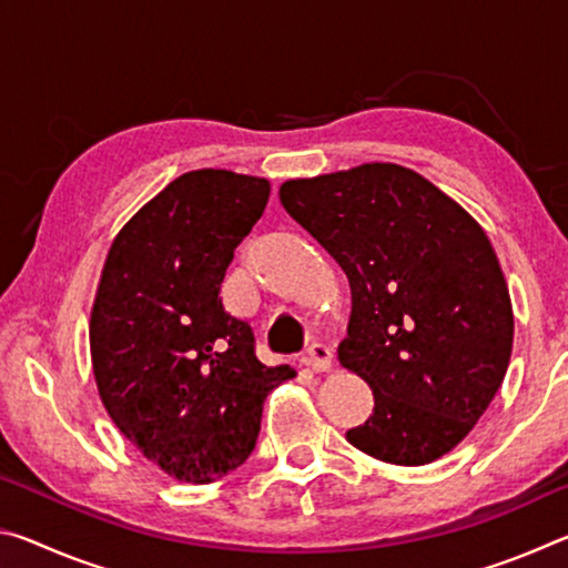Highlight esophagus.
Returning a JSON list of instances; mask_svg holds the SVG:
<instances>
[{"label":"esophagus","mask_w":568,"mask_h":568,"mask_svg":"<svg viewBox=\"0 0 568 568\" xmlns=\"http://www.w3.org/2000/svg\"><path fill=\"white\" fill-rule=\"evenodd\" d=\"M303 363L307 365V368H313L315 373L331 371V365H333V351H331L325 343H313L311 348L305 351Z\"/></svg>","instance_id":"obj_1"}]
</instances>
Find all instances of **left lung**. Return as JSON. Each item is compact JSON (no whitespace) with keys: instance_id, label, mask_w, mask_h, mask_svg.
Wrapping results in <instances>:
<instances>
[{"instance_id":"8db88e82","label":"left lung","mask_w":568,"mask_h":568,"mask_svg":"<svg viewBox=\"0 0 568 568\" xmlns=\"http://www.w3.org/2000/svg\"><path fill=\"white\" fill-rule=\"evenodd\" d=\"M281 203L351 283L338 361L376 406L345 438L396 466L448 454L501 388L514 345L511 297L484 227L390 162L287 180Z\"/></svg>"}]
</instances>
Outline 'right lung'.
Returning a JSON list of instances; mask_svg holds the SVG:
<instances>
[{
    "mask_svg": "<svg viewBox=\"0 0 568 568\" xmlns=\"http://www.w3.org/2000/svg\"><path fill=\"white\" fill-rule=\"evenodd\" d=\"M271 182L192 170L112 240L92 305L100 398L122 436L168 476L210 484L253 454L267 393L295 376L255 355L220 285L261 220Z\"/></svg>",
    "mask_w": 568,
    "mask_h": 568,
    "instance_id": "1",
    "label": "right lung"
}]
</instances>
